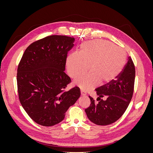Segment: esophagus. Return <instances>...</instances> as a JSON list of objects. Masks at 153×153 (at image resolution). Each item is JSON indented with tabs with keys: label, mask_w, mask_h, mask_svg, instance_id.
<instances>
[{
	"label": "esophagus",
	"mask_w": 153,
	"mask_h": 153,
	"mask_svg": "<svg viewBox=\"0 0 153 153\" xmlns=\"http://www.w3.org/2000/svg\"><path fill=\"white\" fill-rule=\"evenodd\" d=\"M81 96H85L86 95V94L84 92V91H83L82 90H81Z\"/></svg>",
	"instance_id": "1"
}]
</instances>
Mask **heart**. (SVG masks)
Masks as SVG:
<instances>
[{
	"mask_svg": "<svg viewBox=\"0 0 153 153\" xmlns=\"http://www.w3.org/2000/svg\"><path fill=\"white\" fill-rule=\"evenodd\" d=\"M126 54L119 47L103 39L83 43L79 52L68 55L66 68L68 75L76 78L88 69L90 72L75 80V84L84 91H90L99 84L114 80L126 64Z\"/></svg>",
	"mask_w": 153,
	"mask_h": 153,
	"instance_id": "obj_1",
	"label": "heart"
}]
</instances>
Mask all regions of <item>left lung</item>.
<instances>
[{
	"label": "left lung",
	"instance_id": "1",
	"mask_svg": "<svg viewBox=\"0 0 153 153\" xmlns=\"http://www.w3.org/2000/svg\"><path fill=\"white\" fill-rule=\"evenodd\" d=\"M135 77V65L129 57L123 70L115 80L96 89L99 96L98 103L89 96L91 105L85 111L90 121L101 126L117 121L126 110L132 98ZM104 97L105 100L100 99Z\"/></svg>",
	"mask_w": 153,
	"mask_h": 153
}]
</instances>
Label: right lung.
I'll return each instance as SVG.
<instances>
[{
  "mask_svg": "<svg viewBox=\"0 0 153 153\" xmlns=\"http://www.w3.org/2000/svg\"><path fill=\"white\" fill-rule=\"evenodd\" d=\"M75 38L52 35L30 44L17 69L18 98L34 122L52 126L61 122L80 96L76 86L66 91L71 78L64 73L68 51Z\"/></svg>",
  "mask_w": 153,
  "mask_h": 153,
  "instance_id": "obj_1",
  "label": "right lung"
}]
</instances>
